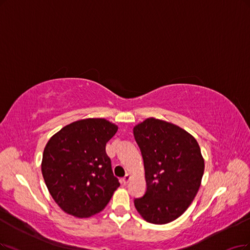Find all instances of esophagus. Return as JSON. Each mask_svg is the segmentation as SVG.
Segmentation results:
<instances>
[{
  "instance_id": "34e87169",
  "label": "esophagus",
  "mask_w": 250,
  "mask_h": 250,
  "mask_svg": "<svg viewBox=\"0 0 250 250\" xmlns=\"http://www.w3.org/2000/svg\"><path fill=\"white\" fill-rule=\"evenodd\" d=\"M131 179V175L130 174H125V177H123V179H122V181H123V183L124 184H126L127 182H128V180Z\"/></svg>"
}]
</instances>
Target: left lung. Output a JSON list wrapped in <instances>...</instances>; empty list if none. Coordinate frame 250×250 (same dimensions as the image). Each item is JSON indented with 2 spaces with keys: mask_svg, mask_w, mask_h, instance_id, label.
<instances>
[{
  "mask_svg": "<svg viewBox=\"0 0 250 250\" xmlns=\"http://www.w3.org/2000/svg\"><path fill=\"white\" fill-rule=\"evenodd\" d=\"M144 162L146 191L134 204L150 224L178 218L200 188L204 160L197 140L173 124L147 118L134 127Z\"/></svg>",
  "mask_w": 250,
  "mask_h": 250,
  "instance_id": "left-lung-1",
  "label": "left lung"
}]
</instances>
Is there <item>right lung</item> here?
Listing matches in <instances>:
<instances>
[{
    "mask_svg": "<svg viewBox=\"0 0 250 250\" xmlns=\"http://www.w3.org/2000/svg\"><path fill=\"white\" fill-rule=\"evenodd\" d=\"M116 132L117 126L104 118H87L63 126L46 144L43 178L66 213H99L120 186L106 153V144Z\"/></svg>",
    "mask_w": 250,
    "mask_h": 250,
    "instance_id": "obj_1",
    "label": "right lung"
}]
</instances>
